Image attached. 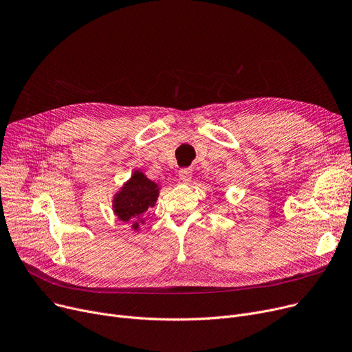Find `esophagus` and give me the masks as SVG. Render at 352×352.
Returning a JSON list of instances; mask_svg holds the SVG:
<instances>
[{"instance_id": "esophagus-1", "label": "esophagus", "mask_w": 352, "mask_h": 352, "mask_svg": "<svg viewBox=\"0 0 352 352\" xmlns=\"http://www.w3.org/2000/svg\"><path fill=\"white\" fill-rule=\"evenodd\" d=\"M178 177H179V179L182 181V182H190L191 181V178H192V168H190V167H185V168H181L179 171H178Z\"/></svg>"}]
</instances>
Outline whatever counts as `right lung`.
<instances>
[{
	"mask_svg": "<svg viewBox=\"0 0 352 352\" xmlns=\"http://www.w3.org/2000/svg\"><path fill=\"white\" fill-rule=\"evenodd\" d=\"M158 197V185L150 181L143 173L135 171L130 181L124 184L122 191L114 197V214L123 222H133L138 229V219L148 208H153ZM143 222V221H142Z\"/></svg>",
	"mask_w": 352,
	"mask_h": 352,
	"instance_id": "obj_1",
	"label": "right lung"
}]
</instances>
